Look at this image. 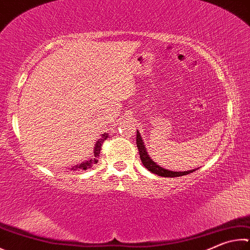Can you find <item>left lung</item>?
I'll use <instances>...</instances> for the list:
<instances>
[{
    "mask_svg": "<svg viewBox=\"0 0 250 250\" xmlns=\"http://www.w3.org/2000/svg\"><path fill=\"white\" fill-rule=\"evenodd\" d=\"M137 146L140 153V158L141 161H142L143 165L145 166V168H147L149 171L153 172V174H156L162 177H180L184 175H188L190 172H193L196 170V169H192L188 171H172V170L163 168V167H161L160 165H157L156 163L148 156L146 147H145L144 142L142 138H141V134L139 133V131H137Z\"/></svg>",
    "mask_w": 250,
    "mask_h": 250,
    "instance_id": "left-lung-1",
    "label": "left lung"
}]
</instances>
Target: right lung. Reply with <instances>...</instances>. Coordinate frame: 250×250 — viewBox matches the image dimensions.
I'll use <instances>...</instances> for the list:
<instances>
[{"label":"right lung","instance_id":"add662e5","mask_svg":"<svg viewBox=\"0 0 250 250\" xmlns=\"http://www.w3.org/2000/svg\"><path fill=\"white\" fill-rule=\"evenodd\" d=\"M109 137L108 135V133H104L102 135L101 139L97 140V142L95 143V147H94V156L93 158H90V160H87L85 161L83 163H81V164L79 165H75L72 167V169L73 170H78V169H83V170H86V169H89L92 168V167L94 166V164H96V163L98 162V157H99V154H101V149H102V145L103 143L105 142L106 139Z\"/></svg>","mask_w":250,"mask_h":250}]
</instances>
